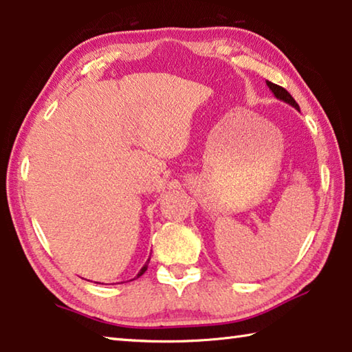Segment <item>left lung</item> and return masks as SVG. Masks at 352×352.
<instances>
[{
	"label": "left lung",
	"mask_w": 352,
	"mask_h": 352,
	"mask_svg": "<svg viewBox=\"0 0 352 352\" xmlns=\"http://www.w3.org/2000/svg\"><path fill=\"white\" fill-rule=\"evenodd\" d=\"M265 83H267V87L270 88L272 90V93L275 94V98L276 99H279V100H283V102H285V104H289V105H292L294 107L295 110H298L300 111V107H298V104L295 102V99L290 96V93L285 90V88H283V87H279V85H276V83H273V82H269V80H265Z\"/></svg>",
	"instance_id": "1"
}]
</instances>
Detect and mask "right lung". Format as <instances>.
Here are the masks:
<instances>
[{
    "label": "right lung",
    "instance_id": "add662e5",
    "mask_svg": "<svg viewBox=\"0 0 352 352\" xmlns=\"http://www.w3.org/2000/svg\"><path fill=\"white\" fill-rule=\"evenodd\" d=\"M148 261H151V258H148V259H147V261H146V264H144V265H142V269H141V270H140V273H138V275H136V278H140V276H141V275H142V273H144V272H146V270H147V265H148ZM133 279H135V278H133Z\"/></svg>",
    "mask_w": 352,
    "mask_h": 352
}]
</instances>
